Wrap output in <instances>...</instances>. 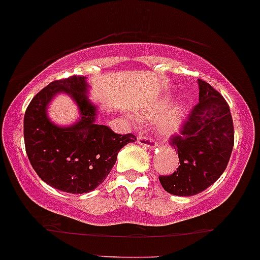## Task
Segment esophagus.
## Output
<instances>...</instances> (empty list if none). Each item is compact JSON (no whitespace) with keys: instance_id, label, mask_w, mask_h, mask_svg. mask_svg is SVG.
<instances>
[{"instance_id":"1","label":"esophagus","mask_w":260,"mask_h":260,"mask_svg":"<svg viewBox=\"0 0 260 260\" xmlns=\"http://www.w3.org/2000/svg\"><path fill=\"white\" fill-rule=\"evenodd\" d=\"M137 142H138V144L143 145L144 148H148V149H154L156 147V142L154 139L143 135H141L137 138Z\"/></svg>"}]
</instances>
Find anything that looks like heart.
Masks as SVG:
<instances>
[{"label":"heart","mask_w":260,"mask_h":260,"mask_svg":"<svg viewBox=\"0 0 260 260\" xmlns=\"http://www.w3.org/2000/svg\"><path fill=\"white\" fill-rule=\"evenodd\" d=\"M189 115V108L185 104L175 106L170 105L169 99L161 100L155 106L141 115L142 119H157L158 129L162 136L172 137L181 131Z\"/></svg>","instance_id":"heart-1"}]
</instances>
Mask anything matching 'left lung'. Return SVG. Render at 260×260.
Listing matches in <instances>:
<instances>
[{
    "label": "left lung",
    "mask_w": 260,
    "mask_h": 260,
    "mask_svg": "<svg viewBox=\"0 0 260 260\" xmlns=\"http://www.w3.org/2000/svg\"><path fill=\"white\" fill-rule=\"evenodd\" d=\"M199 82V104L191 111L180 135L172 137L178 150V170L159 176L165 191L192 196L210 187L227 168L235 143L230 106L223 96L204 80Z\"/></svg>",
    "instance_id": "obj_1"
}]
</instances>
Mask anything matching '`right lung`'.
Here are the masks:
<instances>
[{"label": "right lung", "instance_id": "add662e5", "mask_svg": "<svg viewBox=\"0 0 260 260\" xmlns=\"http://www.w3.org/2000/svg\"><path fill=\"white\" fill-rule=\"evenodd\" d=\"M84 76L50 82L34 96L24 115V144L28 159L43 181L70 193H86L104 182L133 135H117L96 123L98 106L88 99ZM59 93H67L79 108V119L58 126L47 116V106Z\"/></svg>", "mask_w": 260, "mask_h": 260}]
</instances>
